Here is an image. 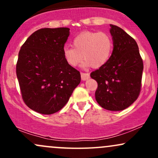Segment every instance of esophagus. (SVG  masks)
Listing matches in <instances>:
<instances>
[{"label":"esophagus","mask_w":158,"mask_h":158,"mask_svg":"<svg viewBox=\"0 0 158 158\" xmlns=\"http://www.w3.org/2000/svg\"><path fill=\"white\" fill-rule=\"evenodd\" d=\"M81 78L83 81L87 80L90 78V74L89 73H81Z\"/></svg>","instance_id":"34e87169"}]
</instances>
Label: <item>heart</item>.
Instances as JSON below:
<instances>
[{"label":"heart","mask_w":158,"mask_h":158,"mask_svg":"<svg viewBox=\"0 0 158 158\" xmlns=\"http://www.w3.org/2000/svg\"><path fill=\"white\" fill-rule=\"evenodd\" d=\"M73 46L64 47L62 50L63 57L70 66L77 67L84 58L83 68L92 65L100 68L109 61L114 44L111 36L107 32L85 31L74 38Z\"/></svg>","instance_id":"1"}]
</instances>
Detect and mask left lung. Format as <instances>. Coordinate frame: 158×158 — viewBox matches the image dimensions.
<instances>
[{"label":"left lung","mask_w":158,"mask_h":158,"mask_svg":"<svg viewBox=\"0 0 158 158\" xmlns=\"http://www.w3.org/2000/svg\"><path fill=\"white\" fill-rule=\"evenodd\" d=\"M113 52L109 61L90 73L98 83L96 100L112 111L129 107L138 97L143 63L137 42L123 29L110 24Z\"/></svg>","instance_id":"1"}]
</instances>
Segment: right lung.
<instances>
[{
    "label": "right lung",
    "instance_id": "obj_1",
    "mask_svg": "<svg viewBox=\"0 0 158 158\" xmlns=\"http://www.w3.org/2000/svg\"><path fill=\"white\" fill-rule=\"evenodd\" d=\"M69 35L67 27L40 29L19 51L16 74L22 98L38 113L59 111L80 83L79 71L70 66L62 55Z\"/></svg>",
    "mask_w": 158,
    "mask_h": 158
}]
</instances>
